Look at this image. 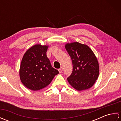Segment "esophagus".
Returning a JSON list of instances; mask_svg holds the SVG:
<instances>
[{"label": "esophagus", "instance_id": "obj_1", "mask_svg": "<svg viewBox=\"0 0 121 121\" xmlns=\"http://www.w3.org/2000/svg\"><path fill=\"white\" fill-rule=\"evenodd\" d=\"M58 71H59V72L60 73H62V71H63V68L61 67V68H60V69H59L58 70Z\"/></svg>", "mask_w": 121, "mask_h": 121}]
</instances>
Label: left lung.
Wrapping results in <instances>:
<instances>
[{"label":"left lung","mask_w":121,"mask_h":121,"mask_svg":"<svg viewBox=\"0 0 121 121\" xmlns=\"http://www.w3.org/2000/svg\"><path fill=\"white\" fill-rule=\"evenodd\" d=\"M65 48L73 64L72 72L67 78L69 84L78 91L91 88L99 74L98 62L93 51L78 42L66 43Z\"/></svg>","instance_id":"1"}]
</instances>
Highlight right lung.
<instances>
[{
  "instance_id": "1",
  "label": "right lung",
  "mask_w": 121,
  "mask_h": 121,
  "mask_svg": "<svg viewBox=\"0 0 121 121\" xmlns=\"http://www.w3.org/2000/svg\"><path fill=\"white\" fill-rule=\"evenodd\" d=\"M48 46L37 44L24 53L20 68V78L24 85L38 91L49 84L59 72L51 66L46 52Z\"/></svg>"
}]
</instances>
